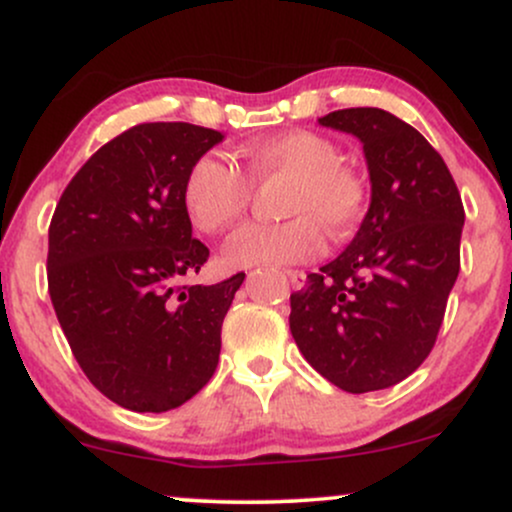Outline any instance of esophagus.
Here are the masks:
<instances>
[{"instance_id":"1","label":"esophagus","mask_w":512,"mask_h":512,"mask_svg":"<svg viewBox=\"0 0 512 512\" xmlns=\"http://www.w3.org/2000/svg\"><path fill=\"white\" fill-rule=\"evenodd\" d=\"M286 276H289L293 289H301V286L305 284V274L298 272V269H286Z\"/></svg>"}]
</instances>
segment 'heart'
Listing matches in <instances>:
<instances>
[{"label":"heart","instance_id":"heart-1","mask_svg":"<svg viewBox=\"0 0 512 512\" xmlns=\"http://www.w3.org/2000/svg\"><path fill=\"white\" fill-rule=\"evenodd\" d=\"M337 149L320 134L284 132L243 149L244 178L216 154L197 158L182 185V207L197 231L226 233L248 214L253 185L289 182L284 214L291 221L276 226H248L228 240V267H286L313 260L332 238L349 236L366 209V182L342 166Z\"/></svg>","mask_w":512,"mask_h":512}]
</instances>
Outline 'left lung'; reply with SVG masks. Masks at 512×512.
<instances>
[{
    "mask_svg": "<svg viewBox=\"0 0 512 512\" xmlns=\"http://www.w3.org/2000/svg\"><path fill=\"white\" fill-rule=\"evenodd\" d=\"M317 122L363 144L370 207L342 255L291 293L289 325L322 378L361 395L402 383L431 354L460 274L464 207L438 151L387 110Z\"/></svg>",
    "mask_w": 512,
    "mask_h": 512,
    "instance_id": "8db88e82",
    "label": "left lung"
}]
</instances>
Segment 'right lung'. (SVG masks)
<instances>
[{
  "label": "right lung",
  "mask_w": 512,
  "mask_h": 512,
  "mask_svg": "<svg viewBox=\"0 0 512 512\" xmlns=\"http://www.w3.org/2000/svg\"><path fill=\"white\" fill-rule=\"evenodd\" d=\"M221 132L144 122L96 151L50 221L48 291L86 378L129 411L175 409L209 383L245 274L182 284L207 262L182 207L187 173Z\"/></svg>",
  "instance_id": "right-lung-1"
}]
</instances>
